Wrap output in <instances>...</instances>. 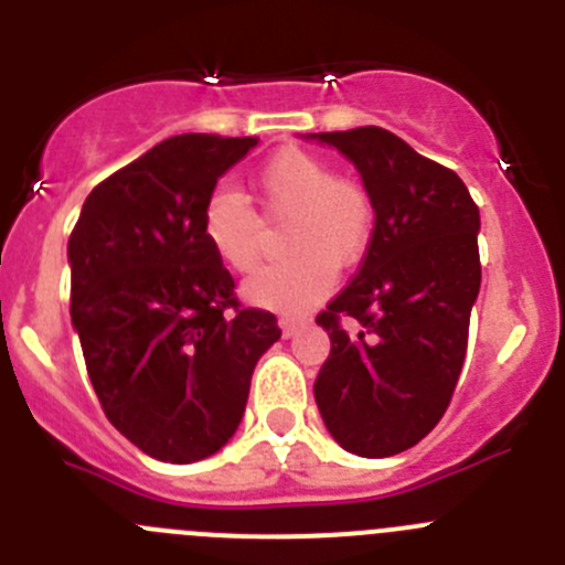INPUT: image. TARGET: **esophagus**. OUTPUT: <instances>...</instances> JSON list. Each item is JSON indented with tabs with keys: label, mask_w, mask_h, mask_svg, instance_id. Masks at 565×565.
<instances>
[{
	"label": "esophagus",
	"mask_w": 565,
	"mask_h": 565,
	"mask_svg": "<svg viewBox=\"0 0 565 565\" xmlns=\"http://www.w3.org/2000/svg\"><path fill=\"white\" fill-rule=\"evenodd\" d=\"M306 326H308V319H299V317H282V319H279V328H282V333H286V337H294L299 328H306Z\"/></svg>",
	"instance_id": "esophagus-1"
}]
</instances>
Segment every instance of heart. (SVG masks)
<instances>
[{
  "label": "heart",
  "mask_w": 565,
  "mask_h": 565,
  "mask_svg": "<svg viewBox=\"0 0 565 565\" xmlns=\"http://www.w3.org/2000/svg\"><path fill=\"white\" fill-rule=\"evenodd\" d=\"M257 194L271 221H288L282 243L291 257L254 274L243 294L271 311H306L331 291L337 266H353L371 246L376 226L371 194L302 149H282L266 161L257 172ZM201 234L228 271L248 274L263 259V221L237 189L209 194Z\"/></svg>",
  "instance_id": "heart-1"
}]
</instances>
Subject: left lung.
<instances>
[{
    "label": "left lung",
    "instance_id": "8db88e82",
    "mask_svg": "<svg viewBox=\"0 0 565 565\" xmlns=\"http://www.w3.org/2000/svg\"><path fill=\"white\" fill-rule=\"evenodd\" d=\"M359 169L376 226L356 277L317 317L331 337L313 398L342 450L387 458L441 422L481 288V214L452 169L382 127L311 132Z\"/></svg>",
    "mask_w": 565,
    "mask_h": 565
}]
</instances>
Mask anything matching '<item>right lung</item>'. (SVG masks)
Listing matches in <instances>:
<instances>
[{
  "instance_id": "obj_1",
  "label": "right lung",
  "mask_w": 565,
  "mask_h": 565,
  "mask_svg": "<svg viewBox=\"0 0 565 565\" xmlns=\"http://www.w3.org/2000/svg\"><path fill=\"white\" fill-rule=\"evenodd\" d=\"M257 138L174 135L109 174L70 234V317L121 436L192 463L226 447L277 317L239 308L201 234L203 203Z\"/></svg>"
}]
</instances>
